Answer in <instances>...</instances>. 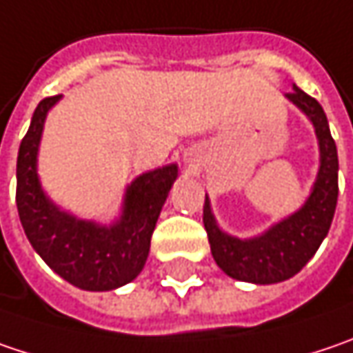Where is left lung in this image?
Here are the masks:
<instances>
[{
  "label": "left lung",
  "instance_id": "obj_1",
  "mask_svg": "<svg viewBox=\"0 0 353 353\" xmlns=\"http://www.w3.org/2000/svg\"><path fill=\"white\" fill-rule=\"evenodd\" d=\"M285 97L314 123L320 145L318 177L310 197L296 214L274 223L261 236L248 239L234 238L219 230L210 199L205 196L203 225L212 256L234 280L265 285L294 278L314 258L334 219L338 203V150L330 134L327 117L320 103L296 85L294 92L285 94Z\"/></svg>",
  "mask_w": 353,
  "mask_h": 353
}]
</instances>
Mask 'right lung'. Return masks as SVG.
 <instances>
[{
  "mask_svg": "<svg viewBox=\"0 0 353 353\" xmlns=\"http://www.w3.org/2000/svg\"><path fill=\"white\" fill-rule=\"evenodd\" d=\"M61 95L39 101L32 125L17 154L15 203L23 232L33 250L57 276L79 290L108 292L139 276L150 254V241L165 203L177 165L170 163L145 172L128 185L121 216L112 225L79 219L59 210L37 177V152L48 112Z\"/></svg>",
  "mask_w": 353,
  "mask_h": 353,
  "instance_id": "obj_1",
  "label": "right lung"
}]
</instances>
